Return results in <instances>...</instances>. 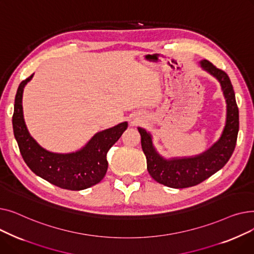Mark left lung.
Here are the masks:
<instances>
[{"label":"left lung","mask_w":254,"mask_h":254,"mask_svg":"<svg viewBox=\"0 0 254 254\" xmlns=\"http://www.w3.org/2000/svg\"><path fill=\"white\" fill-rule=\"evenodd\" d=\"M201 64L206 71L218 79L228 104L226 125L220 140L208 151L198 156L166 161L154 150L148 132L141 127L138 128L150 176L156 182L172 189L190 188L208 179L229 162L236 147L239 131V109L230 77L207 60L202 61Z\"/></svg>","instance_id":"obj_1"}]
</instances>
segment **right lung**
I'll return each instance as SVG.
<instances>
[{
    "label": "right lung",
    "mask_w": 254,
    "mask_h": 254,
    "mask_svg": "<svg viewBox=\"0 0 254 254\" xmlns=\"http://www.w3.org/2000/svg\"><path fill=\"white\" fill-rule=\"evenodd\" d=\"M33 75L22 80L15 96L12 125L25 164L36 175L69 190H82L99 183L108 169L106 154L123 135L127 124L98 132L85 147L75 153L59 154L43 149L29 134L22 114V91Z\"/></svg>",
    "instance_id": "1"
}]
</instances>
